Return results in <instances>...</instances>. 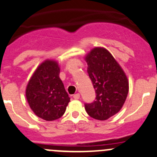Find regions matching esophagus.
I'll return each instance as SVG.
<instances>
[{
	"instance_id": "1",
	"label": "esophagus",
	"mask_w": 157,
	"mask_h": 157,
	"mask_svg": "<svg viewBox=\"0 0 157 157\" xmlns=\"http://www.w3.org/2000/svg\"><path fill=\"white\" fill-rule=\"evenodd\" d=\"M80 97V94H76L74 95V99H75V100H79Z\"/></svg>"
}]
</instances>
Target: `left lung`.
<instances>
[{
  "mask_svg": "<svg viewBox=\"0 0 157 157\" xmlns=\"http://www.w3.org/2000/svg\"><path fill=\"white\" fill-rule=\"evenodd\" d=\"M86 61L96 98L92 103H85V109L92 118L106 121L122 108L128 94V80L121 66L104 48L93 49L86 57Z\"/></svg>",
  "mask_w": 157,
  "mask_h": 157,
  "instance_id": "left-lung-1",
  "label": "left lung"
}]
</instances>
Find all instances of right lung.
I'll list each match as a JSON object with an SVG mask.
<instances>
[{
	"label": "right lung",
	"instance_id": "right-lung-1",
	"mask_svg": "<svg viewBox=\"0 0 157 157\" xmlns=\"http://www.w3.org/2000/svg\"><path fill=\"white\" fill-rule=\"evenodd\" d=\"M59 74L58 63L46 60L38 67L26 89L30 107L37 117L47 121L60 118L71 99Z\"/></svg>",
	"mask_w": 157,
	"mask_h": 157
}]
</instances>
